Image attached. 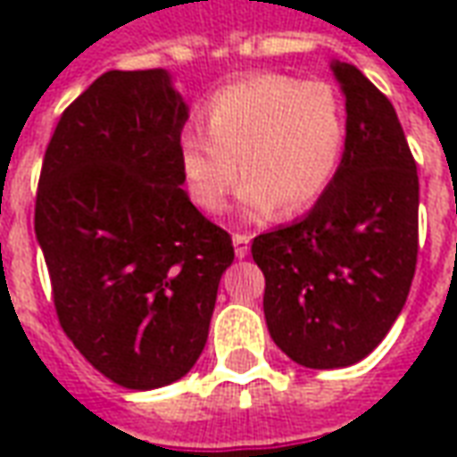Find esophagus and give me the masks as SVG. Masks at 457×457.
<instances>
[{
    "mask_svg": "<svg viewBox=\"0 0 457 457\" xmlns=\"http://www.w3.org/2000/svg\"><path fill=\"white\" fill-rule=\"evenodd\" d=\"M232 245H235V254L237 259H245L249 254V235H232Z\"/></svg>",
    "mask_w": 457,
    "mask_h": 457,
    "instance_id": "34e87169",
    "label": "esophagus"
}]
</instances>
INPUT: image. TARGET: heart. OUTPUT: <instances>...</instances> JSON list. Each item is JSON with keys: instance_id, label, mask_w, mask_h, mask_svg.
<instances>
[{"instance_id": "1", "label": "heart", "mask_w": 457, "mask_h": 457, "mask_svg": "<svg viewBox=\"0 0 457 457\" xmlns=\"http://www.w3.org/2000/svg\"><path fill=\"white\" fill-rule=\"evenodd\" d=\"M205 127L180 131L179 161L190 200L208 215L222 212L242 170L245 218H271L281 205L311 208L330 188L347 146L343 95L323 80L281 73L218 90L205 103Z\"/></svg>"}]
</instances>
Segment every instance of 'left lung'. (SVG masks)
<instances>
[{"label": "left lung", "mask_w": 457, "mask_h": 457, "mask_svg": "<svg viewBox=\"0 0 457 457\" xmlns=\"http://www.w3.org/2000/svg\"><path fill=\"white\" fill-rule=\"evenodd\" d=\"M330 68L347 112L343 163L306 218L252 242L269 336L311 370L350 367L382 343L419 254V176L399 117L354 65Z\"/></svg>", "instance_id": "left-lung-1"}]
</instances>
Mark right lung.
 I'll return each instance as SVG.
<instances>
[{"mask_svg":"<svg viewBox=\"0 0 457 457\" xmlns=\"http://www.w3.org/2000/svg\"><path fill=\"white\" fill-rule=\"evenodd\" d=\"M186 120L166 71H110L61 114L41 166L34 228L61 328L127 389L190 372L235 259L183 190Z\"/></svg>","mask_w":457,"mask_h":457,"instance_id":"1","label":"right lung"}]
</instances>
